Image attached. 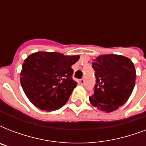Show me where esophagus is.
I'll use <instances>...</instances> for the list:
<instances>
[{"label":"esophagus","mask_w":146,"mask_h":146,"mask_svg":"<svg viewBox=\"0 0 146 146\" xmlns=\"http://www.w3.org/2000/svg\"><path fill=\"white\" fill-rule=\"evenodd\" d=\"M80 84H81V85H84V83H85L84 79H81V80H80Z\"/></svg>","instance_id":"34e87169"}]
</instances>
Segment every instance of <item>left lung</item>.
Wrapping results in <instances>:
<instances>
[{
	"label": "left lung",
	"instance_id": "1",
	"mask_svg": "<svg viewBox=\"0 0 146 146\" xmlns=\"http://www.w3.org/2000/svg\"><path fill=\"white\" fill-rule=\"evenodd\" d=\"M96 84L91 104L102 111L111 112L124 104L136 83V70L128 57L117 54L100 55L93 60Z\"/></svg>",
	"mask_w": 146,
	"mask_h": 146
}]
</instances>
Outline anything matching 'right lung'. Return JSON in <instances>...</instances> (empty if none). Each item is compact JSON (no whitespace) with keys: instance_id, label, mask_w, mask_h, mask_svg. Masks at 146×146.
I'll return each mask as SVG.
<instances>
[{"instance_id":"obj_1","label":"right lung","mask_w":146,"mask_h":146,"mask_svg":"<svg viewBox=\"0 0 146 146\" xmlns=\"http://www.w3.org/2000/svg\"><path fill=\"white\" fill-rule=\"evenodd\" d=\"M79 59V55L47 51L27 57L22 66L20 83L29 100L43 111L60 108L77 85L72 78L71 66Z\"/></svg>"}]
</instances>
